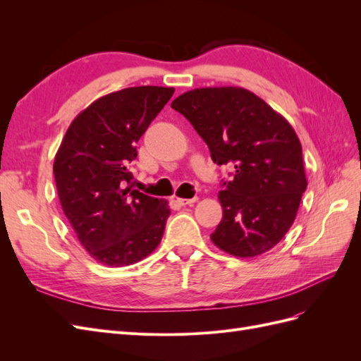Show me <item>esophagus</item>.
I'll return each instance as SVG.
<instances>
[{
	"label": "esophagus",
	"mask_w": 361,
	"mask_h": 361,
	"mask_svg": "<svg viewBox=\"0 0 361 361\" xmlns=\"http://www.w3.org/2000/svg\"><path fill=\"white\" fill-rule=\"evenodd\" d=\"M197 200H199L197 197H192V199H178L179 204H182V206H187V204H192V203H195V202H197Z\"/></svg>",
	"instance_id": "obj_1"
}]
</instances>
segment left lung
I'll return each mask as SVG.
<instances>
[{
  "mask_svg": "<svg viewBox=\"0 0 361 361\" xmlns=\"http://www.w3.org/2000/svg\"><path fill=\"white\" fill-rule=\"evenodd\" d=\"M171 108L190 120L215 164L235 169L218 192L223 218L212 243L236 257L276 247L307 188L301 143L288 120L241 87L194 89Z\"/></svg>",
  "mask_w": 361,
  "mask_h": 361,
  "instance_id": "obj_1",
  "label": "left lung"
}]
</instances>
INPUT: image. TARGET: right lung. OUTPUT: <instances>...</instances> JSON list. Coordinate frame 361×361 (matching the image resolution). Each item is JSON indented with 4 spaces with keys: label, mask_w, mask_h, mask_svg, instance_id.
Segmentation results:
<instances>
[{
    "label": "right lung",
    "mask_w": 361,
    "mask_h": 361,
    "mask_svg": "<svg viewBox=\"0 0 361 361\" xmlns=\"http://www.w3.org/2000/svg\"><path fill=\"white\" fill-rule=\"evenodd\" d=\"M173 93V87L140 85L105 94L73 118L61 140L54 178L63 212L102 265H133L161 243L170 206L133 190L129 164Z\"/></svg>",
    "instance_id": "add662e5"
}]
</instances>
